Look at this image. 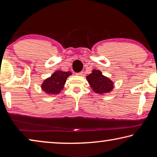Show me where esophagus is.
<instances>
[{
    "label": "esophagus",
    "instance_id": "esophagus-1",
    "mask_svg": "<svg viewBox=\"0 0 157 157\" xmlns=\"http://www.w3.org/2000/svg\"><path fill=\"white\" fill-rule=\"evenodd\" d=\"M83 71H81V72H79V73H76V75H77V76H81L82 75H83Z\"/></svg>",
    "mask_w": 157,
    "mask_h": 157
}]
</instances>
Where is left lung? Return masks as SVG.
<instances>
[{"instance_id":"obj_1","label":"left lung","mask_w":157,"mask_h":157,"mask_svg":"<svg viewBox=\"0 0 157 157\" xmlns=\"http://www.w3.org/2000/svg\"><path fill=\"white\" fill-rule=\"evenodd\" d=\"M91 89L97 94H106L112 91L114 83L108 77L104 76L98 70H92V73L86 76Z\"/></svg>"}]
</instances>
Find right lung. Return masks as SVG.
<instances>
[{
  "instance_id": "right-lung-1",
  "label": "right lung",
  "mask_w": 157,
  "mask_h": 157,
  "mask_svg": "<svg viewBox=\"0 0 157 157\" xmlns=\"http://www.w3.org/2000/svg\"><path fill=\"white\" fill-rule=\"evenodd\" d=\"M71 71L57 70L44 80L41 84V90L48 95L58 94L61 92L68 76H71Z\"/></svg>"
}]
</instances>
